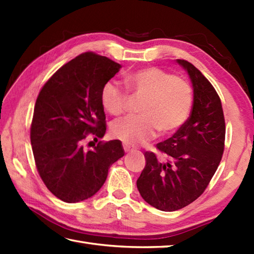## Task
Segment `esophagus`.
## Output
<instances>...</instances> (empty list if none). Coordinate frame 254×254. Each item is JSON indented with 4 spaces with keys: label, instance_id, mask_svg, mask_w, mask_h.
Segmentation results:
<instances>
[{
    "label": "esophagus",
    "instance_id": "obj_1",
    "mask_svg": "<svg viewBox=\"0 0 254 254\" xmlns=\"http://www.w3.org/2000/svg\"><path fill=\"white\" fill-rule=\"evenodd\" d=\"M123 149H124V152H126V153H128V152H132L133 147L130 146V145H127V144H123Z\"/></svg>",
    "mask_w": 254,
    "mask_h": 254
}]
</instances>
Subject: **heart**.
Listing matches in <instances>:
<instances>
[{
  "label": "heart",
  "mask_w": 254,
  "mask_h": 254,
  "mask_svg": "<svg viewBox=\"0 0 254 254\" xmlns=\"http://www.w3.org/2000/svg\"><path fill=\"white\" fill-rule=\"evenodd\" d=\"M126 83L134 96L144 97V100L139 106L141 115L111 123L115 137L130 145H142L153 139L157 131L171 134L187 121L193 104L192 87L187 79L149 66L127 75ZM127 100V91L117 80L109 79L102 86L100 101L110 115H121Z\"/></svg>",
  "instance_id": "b5f03b06"
}]
</instances>
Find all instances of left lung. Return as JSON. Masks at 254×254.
Here are the masks:
<instances>
[{"instance_id": "obj_1", "label": "left lung", "mask_w": 254, "mask_h": 254, "mask_svg": "<svg viewBox=\"0 0 254 254\" xmlns=\"http://www.w3.org/2000/svg\"><path fill=\"white\" fill-rule=\"evenodd\" d=\"M193 86V107L185 124L170 138L144 154L146 165L136 181L141 196L164 212L186 207L201 195L216 172L225 146V118L216 90L198 69L177 60Z\"/></svg>"}]
</instances>
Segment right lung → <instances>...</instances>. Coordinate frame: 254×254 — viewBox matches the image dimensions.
<instances>
[{
    "label": "right lung",
    "mask_w": 254,
    "mask_h": 254,
    "mask_svg": "<svg viewBox=\"0 0 254 254\" xmlns=\"http://www.w3.org/2000/svg\"><path fill=\"white\" fill-rule=\"evenodd\" d=\"M121 65L85 52L64 64L41 88L36 100L30 142L40 178L66 203L91 197L100 190L110 166L124 156L122 143L99 142L85 150L88 135L104 137L106 116L100 91Z\"/></svg>",
    "instance_id": "1"
}]
</instances>
